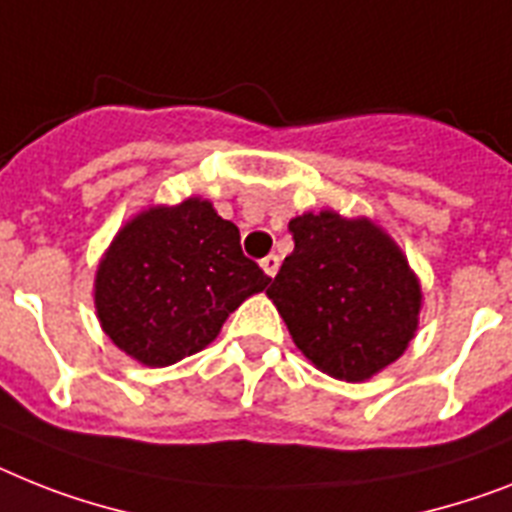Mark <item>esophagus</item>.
<instances>
[{
  "label": "esophagus",
  "mask_w": 512,
  "mask_h": 512,
  "mask_svg": "<svg viewBox=\"0 0 512 512\" xmlns=\"http://www.w3.org/2000/svg\"><path fill=\"white\" fill-rule=\"evenodd\" d=\"M261 269H264L269 277H274L277 274V269H280V256H274V253H269L266 259H261Z\"/></svg>",
  "instance_id": "34e87169"
}]
</instances>
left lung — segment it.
<instances>
[{
  "instance_id": "1",
  "label": "left lung",
  "mask_w": 512,
  "mask_h": 512,
  "mask_svg": "<svg viewBox=\"0 0 512 512\" xmlns=\"http://www.w3.org/2000/svg\"><path fill=\"white\" fill-rule=\"evenodd\" d=\"M293 253L266 290L316 369L361 382L403 356L421 290L398 246L366 219L335 211L290 222Z\"/></svg>"
}]
</instances>
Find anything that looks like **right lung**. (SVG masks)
Returning <instances> with one entry per match:
<instances>
[{"label":"right lung","mask_w":512,"mask_h":512,"mask_svg":"<svg viewBox=\"0 0 512 512\" xmlns=\"http://www.w3.org/2000/svg\"><path fill=\"white\" fill-rule=\"evenodd\" d=\"M269 282L240 248L238 227L209 201L188 198L143 211L114 238L96 274V311L117 348L170 366L204 350Z\"/></svg>","instance_id":"right-lung-1"}]
</instances>
